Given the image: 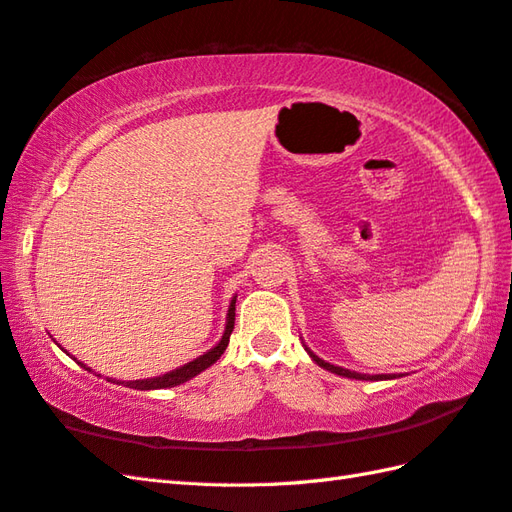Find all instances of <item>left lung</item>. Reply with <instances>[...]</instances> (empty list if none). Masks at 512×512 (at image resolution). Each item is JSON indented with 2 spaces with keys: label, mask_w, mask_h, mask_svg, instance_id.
Segmentation results:
<instances>
[{
  "label": "left lung",
  "mask_w": 512,
  "mask_h": 512,
  "mask_svg": "<svg viewBox=\"0 0 512 512\" xmlns=\"http://www.w3.org/2000/svg\"><path fill=\"white\" fill-rule=\"evenodd\" d=\"M308 350V347H306ZM308 354H310V358L314 363H317L319 367H323V369H328V372H332V374H339V376H345V378H356V380H389V378H396L394 374H376V376H369V374H358V372H350V369H343V367H336V365H330V363H325V361H321V358L317 356V354H312L310 350H308Z\"/></svg>",
  "instance_id": "1"
}]
</instances>
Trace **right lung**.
<instances>
[{"instance_id": "1", "label": "right lung", "mask_w": 512, "mask_h": 512, "mask_svg": "<svg viewBox=\"0 0 512 512\" xmlns=\"http://www.w3.org/2000/svg\"><path fill=\"white\" fill-rule=\"evenodd\" d=\"M233 325H235V299L231 301V306H228V314H226V330L222 334L220 343H217L215 347H211L209 352L193 358L191 363L182 365L178 369H173V372H167L162 376H156V378H145V380H127L125 387H132V389H165V387H176V385H182L187 383V380H191L193 376H198L200 372H204L206 367H211L217 358H220L224 354V350L228 347V339H231V332H233ZM83 369H88V372H92L90 367H85L83 363H79Z\"/></svg>"}]
</instances>
